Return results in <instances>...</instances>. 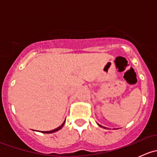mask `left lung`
<instances>
[{
  "label": "left lung",
  "instance_id": "left-lung-1",
  "mask_svg": "<svg viewBox=\"0 0 157 157\" xmlns=\"http://www.w3.org/2000/svg\"><path fill=\"white\" fill-rule=\"evenodd\" d=\"M97 124H98V125H99V126H100V127H102V128H105V127H103V126H102V125H100V124H98V123H97Z\"/></svg>",
  "mask_w": 157,
  "mask_h": 157
}]
</instances>
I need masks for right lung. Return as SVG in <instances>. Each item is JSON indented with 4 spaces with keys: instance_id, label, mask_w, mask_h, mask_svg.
<instances>
[{
    "instance_id": "obj_1",
    "label": "right lung",
    "mask_w": 157,
    "mask_h": 157,
    "mask_svg": "<svg viewBox=\"0 0 157 157\" xmlns=\"http://www.w3.org/2000/svg\"><path fill=\"white\" fill-rule=\"evenodd\" d=\"M64 123H65V120H64V122L62 123V124H61V126H59V127H58V128H55V129H54V130H52V131H40V132H42V133H44V134H51V133L56 132V131H59L60 129H61V128H63V126H64ZM33 131H34V130H33Z\"/></svg>"
}]
</instances>
